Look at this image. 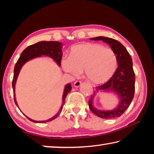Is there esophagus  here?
I'll return each mask as SVG.
<instances>
[{
  "instance_id": "1",
  "label": "esophagus",
  "mask_w": 154,
  "mask_h": 154,
  "mask_svg": "<svg viewBox=\"0 0 154 154\" xmlns=\"http://www.w3.org/2000/svg\"><path fill=\"white\" fill-rule=\"evenodd\" d=\"M81 85H82V82H81V81H76V82L74 83L75 87H79Z\"/></svg>"
}]
</instances>
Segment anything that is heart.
Segmentation results:
<instances>
[{
    "label": "heart",
    "mask_w": 154,
    "mask_h": 154,
    "mask_svg": "<svg viewBox=\"0 0 154 154\" xmlns=\"http://www.w3.org/2000/svg\"><path fill=\"white\" fill-rule=\"evenodd\" d=\"M66 72L78 76L84 70L86 79L94 84H102L110 79L118 67V57L110 48L100 44L83 43L72 47L70 56L62 60Z\"/></svg>",
    "instance_id": "heart-1"
}]
</instances>
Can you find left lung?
<instances>
[{"label":"left lung","instance_id":"left-lung-1","mask_svg":"<svg viewBox=\"0 0 154 154\" xmlns=\"http://www.w3.org/2000/svg\"><path fill=\"white\" fill-rule=\"evenodd\" d=\"M92 40H100L108 43L115 51L118 57V67L110 79L103 85L96 87V92L99 90H113L118 94L120 98V103L118 108L112 111H99L94 108L92 100L94 93L91 96L88 105L91 111L96 116L103 119L119 118L128 108L134 98L135 90V75L132 68V58L125 47L118 41L111 38L98 37L91 38Z\"/></svg>","mask_w":154,"mask_h":154}]
</instances>
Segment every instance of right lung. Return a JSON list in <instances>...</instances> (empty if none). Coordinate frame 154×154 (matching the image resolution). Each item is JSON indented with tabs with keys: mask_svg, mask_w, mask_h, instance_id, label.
Returning <instances> with one entry per match:
<instances>
[{
	"mask_svg": "<svg viewBox=\"0 0 154 154\" xmlns=\"http://www.w3.org/2000/svg\"><path fill=\"white\" fill-rule=\"evenodd\" d=\"M62 44L60 42H57V41H41V42H38L35 44H33V45H31L28 46V48H26L24 51H22V54H21L20 57L18 59L17 61L16 64L15 65L14 67V78H13L12 81V87H13V91H14V102L17 106V104L16 102V99H15V82H16V79L17 77V75L19 74V72L20 71L21 68L24 65L25 62L27 61L30 60L34 58H36V57L41 56L42 55L44 56H48L49 57H51V58H53L54 60H55L57 64H58L59 66H60L61 64V59H62ZM71 85L69 83L67 84L64 88V94H63V97H62V105L61 106L60 109V111H58V113H56L55 116H54L53 118L48 119L46 121H35L32 120L30 118L31 122H35V123H43V122H48L52 121L53 119H56L57 117L58 116V115L60 113L61 111L62 110V108H63V106L65 103V98H66V95L68 93L71 92Z\"/></svg>",
	"mask_w": 154,
	"mask_h": 154,
	"instance_id": "obj_1",
	"label": "right lung"
}]
</instances>
